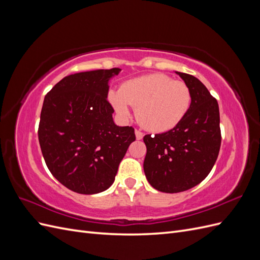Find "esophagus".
Wrapping results in <instances>:
<instances>
[{
	"mask_svg": "<svg viewBox=\"0 0 260 260\" xmlns=\"http://www.w3.org/2000/svg\"><path fill=\"white\" fill-rule=\"evenodd\" d=\"M136 137L138 140H141L143 138V132L140 131V130H136Z\"/></svg>",
	"mask_w": 260,
	"mask_h": 260,
	"instance_id": "esophagus-1",
	"label": "esophagus"
}]
</instances>
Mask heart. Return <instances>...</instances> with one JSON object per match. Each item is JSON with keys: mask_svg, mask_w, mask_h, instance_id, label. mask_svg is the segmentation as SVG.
Returning <instances> with one entry per match:
<instances>
[{"mask_svg": "<svg viewBox=\"0 0 260 260\" xmlns=\"http://www.w3.org/2000/svg\"><path fill=\"white\" fill-rule=\"evenodd\" d=\"M108 99L120 116L129 115V104L136 107V116L145 129L161 133L184 119L192 104V92L182 81L152 74L124 82L119 93L109 92Z\"/></svg>", "mask_w": 260, "mask_h": 260, "instance_id": "obj_1", "label": "heart"}]
</instances>
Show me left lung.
Instances as JSON below:
<instances>
[{
	"label": "left lung",
	"mask_w": 260,
	"mask_h": 260,
	"mask_svg": "<svg viewBox=\"0 0 260 260\" xmlns=\"http://www.w3.org/2000/svg\"><path fill=\"white\" fill-rule=\"evenodd\" d=\"M192 92V104L176 128L146 135L145 177L165 193L183 192L205 179L218 158L221 145L217 100L198 78L176 72Z\"/></svg>",
	"instance_id": "obj_1"
}]
</instances>
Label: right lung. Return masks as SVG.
<instances>
[{
  "label": "right lung",
  "instance_id": "right-lung-1",
  "mask_svg": "<svg viewBox=\"0 0 260 260\" xmlns=\"http://www.w3.org/2000/svg\"><path fill=\"white\" fill-rule=\"evenodd\" d=\"M120 70L67 76L44 98L38 130L43 158L55 179L76 193L107 190L136 141L135 128L114 123L107 101L108 81Z\"/></svg>",
  "mask_w": 260,
  "mask_h": 260
}]
</instances>
